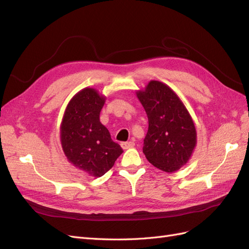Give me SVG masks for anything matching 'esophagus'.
Listing matches in <instances>:
<instances>
[{"mask_svg":"<svg viewBox=\"0 0 249 249\" xmlns=\"http://www.w3.org/2000/svg\"><path fill=\"white\" fill-rule=\"evenodd\" d=\"M120 145H122V147H123L124 149H127V148H132V147H134L135 143H134L133 141H129V142H122V143H120Z\"/></svg>","mask_w":249,"mask_h":249,"instance_id":"1","label":"esophagus"}]
</instances>
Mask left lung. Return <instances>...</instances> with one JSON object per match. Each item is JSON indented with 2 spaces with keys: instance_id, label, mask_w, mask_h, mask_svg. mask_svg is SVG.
<instances>
[{
  "instance_id": "1",
  "label": "left lung",
  "mask_w": 249,
  "mask_h": 249,
  "mask_svg": "<svg viewBox=\"0 0 249 249\" xmlns=\"http://www.w3.org/2000/svg\"><path fill=\"white\" fill-rule=\"evenodd\" d=\"M136 95L144 108L148 130L143 154L155 167L172 173L189 162L197 133L179 96L163 82L152 80Z\"/></svg>"
}]
</instances>
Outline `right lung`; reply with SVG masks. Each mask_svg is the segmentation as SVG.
I'll use <instances>...</instances> for the list:
<instances>
[{"instance_id":"right-lung-1","label":"right lung","mask_w":249,"mask_h":249,"mask_svg":"<svg viewBox=\"0 0 249 249\" xmlns=\"http://www.w3.org/2000/svg\"><path fill=\"white\" fill-rule=\"evenodd\" d=\"M105 102L106 96L96 89L83 88L67 104L60 124V142L67 161L94 178L109 171L124 153L100 122Z\"/></svg>"}]
</instances>
